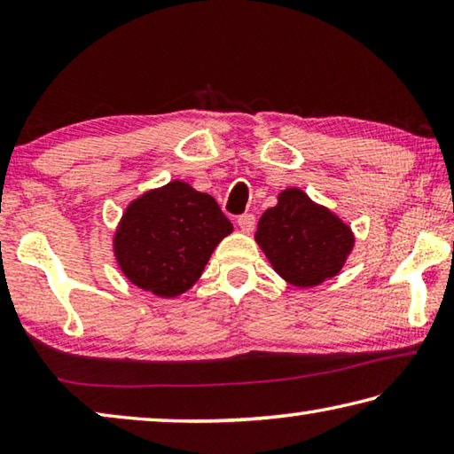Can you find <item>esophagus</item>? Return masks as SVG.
Masks as SVG:
<instances>
[{"label":"esophagus","instance_id":"obj_1","mask_svg":"<svg viewBox=\"0 0 454 454\" xmlns=\"http://www.w3.org/2000/svg\"><path fill=\"white\" fill-rule=\"evenodd\" d=\"M238 226H240L242 232H252L256 226V216L254 214H242V216H238Z\"/></svg>","mask_w":454,"mask_h":454}]
</instances>
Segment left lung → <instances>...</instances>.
Returning a JSON list of instances; mask_svg holds the SVG:
<instances>
[{"instance_id":"obj_1","label":"left lung","mask_w":454,"mask_h":454,"mask_svg":"<svg viewBox=\"0 0 454 454\" xmlns=\"http://www.w3.org/2000/svg\"><path fill=\"white\" fill-rule=\"evenodd\" d=\"M254 238L274 270L301 288L336 276L355 246L350 228L298 188L284 190L262 214Z\"/></svg>"}]
</instances>
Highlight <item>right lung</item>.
Instances as JSON below:
<instances>
[{
  "instance_id": "right-lung-1",
  "label": "right lung",
  "mask_w": 454,
  "mask_h": 454,
  "mask_svg": "<svg viewBox=\"0 0 454 454\" xmlns=\"http://www.w3.org/2000/svg\"><path fill=\"white\" fill-rule=\"evenodd\" d=\"M232 224L216 200L174 180L128 206L114 252L137 288L174 298L194 284Z\"/></svg>"
}]
</instances>
